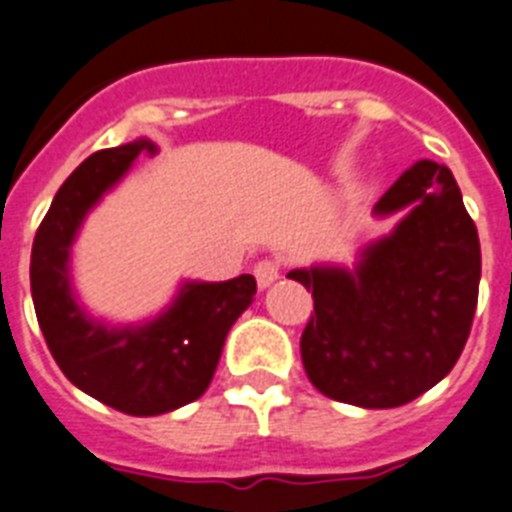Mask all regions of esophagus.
I'll use <instances>...</instances> for the list:
<instances>
[{
  "mask_svg": "<svg viewBox=\"0 0 512 512\" xmlns=\"http://www.w3.org/2000/svg\"><path fill=\"white\" fill-rule=\"evenodd\" d=\"M278 276H281V265L278 260H260L255 265V278L260 289H268L270 283H276Z\"/></svg>",
  "mask_w": 512,
  "mask_h": 512,
  "instance_id": "34e87169",
  "label": "esophagus"
}]
</instances>
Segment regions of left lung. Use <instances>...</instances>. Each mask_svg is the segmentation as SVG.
I'll list each match as a JSON object with an SVG mask.
<instances>
[{
  "label": "left lung",
  "mask_w": 512,
  "mask_h": 512,
  "mask_svg": "<svg viewBox=\"0 0 512 512\" xmlns=\"http://www.w3.org/2000/svg\"><path fill=\"white\" fill-rule=\"evenodd\" d=\"M393 231L356 263L309 265L289 278L312 291L302 333L309 382L333 401L395 409L458 362L479 299L482 249L453 171L422 158L377 200Z\"/></svg>",
  "instance_id": "1"
}]
</instances>
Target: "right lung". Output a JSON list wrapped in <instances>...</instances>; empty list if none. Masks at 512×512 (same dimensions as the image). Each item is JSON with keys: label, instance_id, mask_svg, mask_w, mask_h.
Returning <instances> with one entry per match:
<instances>
[{"label": "right lung", "instance_id": "add662e5", "mask_svg": "<svg viewBox=\"0 0 512 512\" xmlns=\"http://www.w3.org/2000/svg\"><path fill=\"white\" fill-rule=\"evenodd\" d=\"M156 150L153 140L137 137L85 158L51 200L30 252V294L54 362L75 388L130 416L169 414L197 401L213 380L231 325L257 291L252 276L182 281L156 317L127 325L85 309L72 286V244L137 156Z\"/></svg>", "mask_w": 512, "mask_h": 512}]
</instances>
